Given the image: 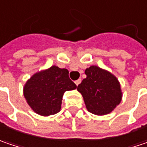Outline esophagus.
Returning <instances> with one entry per match:
<instances>
[{"label":"esophagus","instance_id":"esophagus-1","mask_svg":"<svg viewBox=\"0 0 147 147\" xmlns=\"http://www.w3.org/2000/svg\"><path fill=\"white\" fill-rule=\"evenodd\" d=\"M81 82H82V80H81V79H78V80H76V81L75 82V83H76V86H78V85L81 83Z\"/></svg>","mask_w":147,"mask_h":147}]
</instances>
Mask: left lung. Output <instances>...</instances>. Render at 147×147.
I'll return each instance as SVG.
<instances>
[{"label":"left lung","mask_w":147,"mask_h":147,"mask_svg":"<svg viewBox=\"0 0 147 147\" xmlns=\"http://www.w3.org/2000/svg\"><path fill=\"white\" fill-rule=\"evenodd\" d=\"M86 78L77 86L86 109L92 114L102 116L111 112L120 104L122 93L115 76L98 66L86 69Z\"/></svg>","instance_id":"left-lung-1"}]
</instances>
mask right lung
Returning a JSON list of instances; mask_svg holds the SVG:
<instances>
[{
  "mask_svg": "<svg viewBox=\"0 0 147 147\" xmlns=\"http://www.w3.org/2000/svg\"><path fill=\"white\" fill-rule=\"evenodd\" d=\"M76 88L69 78V71L53 65L34 74L24 86V96L31 109L40 116H51L60 111L62 96L66 91Z\"/></svg>",
  "mask_w": 147,
  "mask_h": 147,
  "instance_id": "add662e5",
  "label": "right lung"
}]
</instances>
